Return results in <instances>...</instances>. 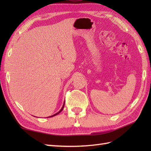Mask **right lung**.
Returning a JSON list of instances; mask_svg holds the SVG:
<instances>
[{
  "label": "right lung",
  "instance_id": "right-lung-1",
  "mask_svg": "<svg viewBox=\"0 0 151 151\" xmlns=\"http://www.w3.org/2000/svg\"><path fill=\"white\" fill-rule=\"evenodd\" d=\"M64 105H65V102H64V103H63V106H62V108H61V110L58 111V112H57L56 114H54V115H51V116H49V117H54V116H55V115H58V114H60L61 111H62V110H63V108H64Z\"/></svg>",
  "mask_w": 151,
  "mask_h": 151
}]
</instances>
